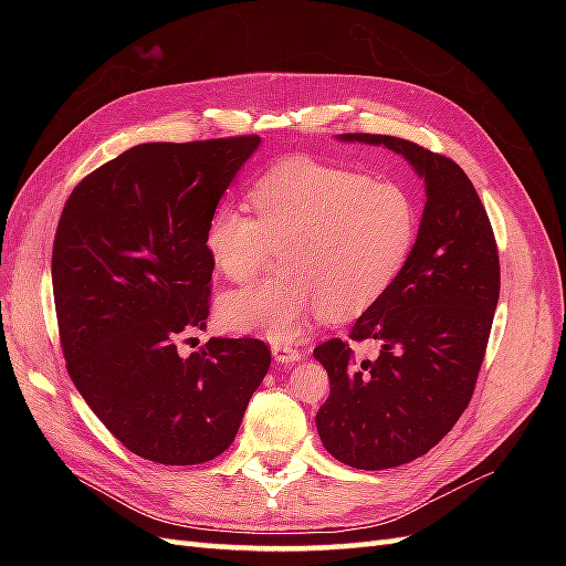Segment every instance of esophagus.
Listing matches in <instances>:
<instances>
[{"label": "esophagus", "mask_w": 566, "mask_h": 566, "mask_svg": "<svg viewBox=\"0 0 566 566\" xmlns=\"http://www.w3.org/2000/svg\"><path fill=\"white\" fill-rule=\"evenodd\" d=\"M271 354L273 358H276L279 364H295L300 361V358L304 356L300 349H295L293 345H273L271 347Z\"/></svg>", "instance_id": "esophagus-1"}]
</instances>
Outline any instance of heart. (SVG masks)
I'll return each instance as SVG.
<instances>
[{
    "label": "heart",
    "instance_id": "heart-1",
    "mask_svg": "<svg viewBox=\"0 0 566 566\" xmlns=\"http://www.w3.org/2000/svg\"><path fill=\"white\" fill-rule=\"evenodd\" d=\"M254 217L221 202L202 248L221 276L245 283L271 248L285 245L281 279L231 290L219 318L233 333L293 342L306 318L349 321L397 283L413 254L420 208L403 184L368 179L349 167L290 158L252 184Z\"/></svg>",
    "mask_w": 566,
    "mask_h": 566
}]
</instances>
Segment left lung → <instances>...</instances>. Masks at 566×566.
<instances>
[{
	"label": "left lung",
	"mask_w": 566,
	"mask_h": 566,
	"mask_svg": "<svg viewBox=\"0 0 566 566\" xmlns=\"http://www.w3.org/2000/svg\"><path fill=\"white\" fill-rule=\"evenodd\" d=\"M337 139L399 153L424 181L413 254L349 331L354 342H378L380 354L354 361L345 339L314 349L331 378V397L316 413L325 451L356 470H389L437 447L472 399L501 293L499 248L482 200L453 160L397 136Z\"/></svg>",
	"instance_id": "obj_1"
}]
</instances>
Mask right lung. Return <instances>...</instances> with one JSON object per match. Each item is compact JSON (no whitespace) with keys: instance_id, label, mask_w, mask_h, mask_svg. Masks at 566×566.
Segmentation results:
<instances>
[{"instance_id":"1","label":"right lung","mask_w":566,"mask_h":566,"mask_svg":"<svg viewBox=\"0 0 566 566\" xmlns=\"http://www.w3.org/2000/svg\"><path fill=\"white\" fill-rule=\"evenodd\" d=\"M260 136L139 144L67 198L51 281L67 373L108 432L160 465L224 453L271 352L254 337L179 339L210 316L205 227Z\"/></svg>"}]
</instances>
